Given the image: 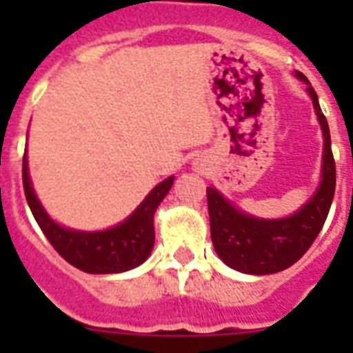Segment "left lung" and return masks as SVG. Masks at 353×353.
<instances>
[{"mask_svg":"<svg viewBox=\"0 0 353 353\" xmlns=\"http://www.w3.org/2000/svg\"><path fill=\"white\" fill-rule=\"evenodd\" d=\"M296 77L307 84V93L324 135L323 179L310 201L288 218L262 220L241 212L214 187H207L212 245L218 256L240 273L271 274L293 265L312 247L334 201L335 161L328 121L321 112L312 84L302 73H296Z\"/></svg>","mask_w":353,"mask_h":353,"instance_id":"obj_1","label":"left lung"}]
</instances>
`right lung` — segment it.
Returning <instances> with one entry per match:
<instances>
[{
    "mask_svg": "<svg viewBox=\"0 0 353 353\" xmlns=\"http://www.w3.org/2000/svg\"><path fill=\"white\" fill-rule=\"evenodd\" d=\"M172 183L174 177H166L165 181L159 183L144 198L143 203L133 210V214L117 227L97 232L73 231L58 225L57 221H52L47 216L32 190L29 168H27V155H23V190L36 223L40 225L58 254L85 273H122L128 269L137 268L150 256L155 240V209L165 199L172 188Z\"/></svg>",
    "mask_w": 353,
    "mask_h": 353,
    "instance_id": "1",
    "label": "right lung"
}]
</instances>
